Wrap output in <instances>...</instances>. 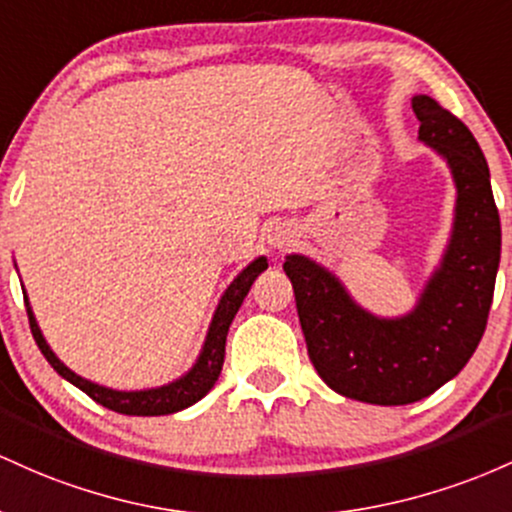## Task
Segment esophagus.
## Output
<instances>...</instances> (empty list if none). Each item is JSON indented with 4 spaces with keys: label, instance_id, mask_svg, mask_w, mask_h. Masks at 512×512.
<instances>
[{
    "label": "esophagus",
    "instance_id": "obj_1",
    "mask_svg": "<svg viewBox=\"0 0 512 512\" xmlns=\"http://www.w3.org/2000/svg\"><path fill=\"white\" fill-rule=\"evenodd\" d=\"M290 237H287V234H273L271 237V244L273 246H278V249H283V246H290Z\"/></svg>",
    "mask_w": 512,
    "mask_h": 512
}]
</instances>
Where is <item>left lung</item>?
<instances>
[{
	"instance_id": "obj_1",
	"label": "left lung",
	"mask_w": 512,
	"mask_h": 512,
	"mask_svg": "<svg viewBox=\"0 0 512 512\" xmlns=\"http://www.w3.org/2000/svg\"><path fill=\"white\" fill-rule=\"evenodd\" d=\"M413 113L418 137L447 159L457 183L455 232L416 309L377 319L309 258L283 263L314 370L333 392L365 404H413L459 375L486 331L501 261V217L479 142L430 96H416Z\"/></svg>"
}]
</instances>
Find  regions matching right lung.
Wrapping results in <instances>:
<instances>
[{
	"instance_id": "right-lung-1",
	"label": "right lung",
	"mask_w": 512,
	"mask_h": 512,
	"mask_svg": "<svg viewBox=\"0 0 512 512\" xmlns=\"http://www.w3.org/2000/svg\"><path fill=\"white\" fill-rule=\"evenodd\" d=\"M266 268H268L266 258L263 256L256 258V261L251 263V266H246L244 271L237 275V280L227 287V292L222 295L220 304H217V312L215 317H212L203 353H200L198 363L193 365V370L188 372L186 377H181V380L166 384V387H159V389H147V392H116V389L99 387V384L86 382L84 377L74 375L70 367H65L55 358V353L50 350L48 343H45L43 333H40L36 319H33L31 307H28V300L24 297L28 324H31V333L33 338H36L40 353H43L45 360L53 365L57 375L65 377L67 382H72L74 387L82 389L84 394H89L96 404L106 406V409L116 413H125V416H166V413L188 409V406H193L195 401L203 399V396L215 387L217 377H220L222 372V363H225V343H227L229 324H232L234 314L239 312L244 297L249 295L254 280L266 271Z\"/></svg>"
}]
</instances>
